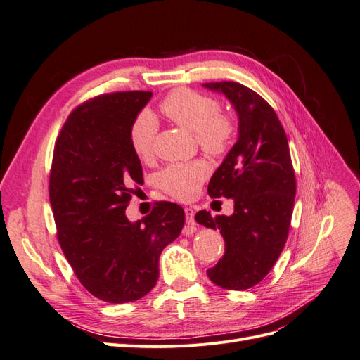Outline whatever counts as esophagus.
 Listing matches in <instances>:
<instances>
[{"instance_id":"esophagus-1","label":"esophagus","mask_w":360,"mask_h":360,"mask_svg":"<svg viewBox=\"0 0 360 360\" xmlns=\"http://www.w3.org/2000/svg\"><path fill=\"white\" fill-rule=\"evenodd\" d=\"M184 214H186V224L188 225H195V212H193V209H191V207L184 209Z\"/></svg>"}]
</instances>
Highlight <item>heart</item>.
Returning a JSON list of instances; mask_svg holds the SVG:
<instances>
[{
    "instance_id": "heart-1",
    "label": "heart",
    "mask_w": 360,
    "mask_h": 360,
    "mask_svg": "<svg viewBox=\"0 0 360 360\" xmlns=\"http://www.w3.org/2000/svg\"><path fill=\"white\" fill-rule=\"evenodd\" d=\"M160 110L174 123L195 134L198 146L207 155L221 156L231 143L233 120L219 112V103L210 96L180 89L163 99ZM158 129V120L150 111L139 112L134 120L129 136L130 146L139 159L147 160L153 155ZM207 174L209 167L202 160L172 163L158 174L156 181L158 186L172 198L189 201L197 197Z\"/></svg>"
}]
</instances>
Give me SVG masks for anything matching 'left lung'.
<instances>
[{
  "mask_svg": "<svg viewBox=\"0 0 360 360\" xmlns=\"http://www.w3.org/2000/svg\"><path fill=\"white\" fill-rule=\"evenodd\" d=\"M238 117V138L209 183L212 198H233L231 216L201 210L198 224L219 230L225 254L207 270L213 284L248 290L263 281L285 246L296 197V177L285 130L263 97L233 82H207Z\"/></svg>",
  "mask_w": 360,
  "mask_h": 360,
  "instance_id": "left-lung-1",
  "label": "left lung"
}]
</instances>
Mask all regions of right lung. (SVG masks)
<instances>
[{"label":"right lung","instance_id":"right-lung-1","mask_svg":"<svg viewBox=\"0 0 360 360\" xmlns=\"http://www.w3.org/2000/svg\"><path fill=\"white\" fill-rule=\"evenodd\" d=\"M151 96L120 91L86 101L53 147L49 200L58 243L85 290L108 303L135 302L156 285L162 250L184 225L183 209L169 201L136 222L126 216L143 184L129 132Z\"/></svg>","mask_w":360,"mask_h":360}]
</instances>
